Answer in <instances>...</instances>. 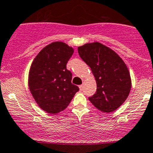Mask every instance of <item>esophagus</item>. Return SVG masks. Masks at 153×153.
Masks as SVG:
<instances>
[{"mask_svg":"<svg viewBox=\"0 0 153 153\" xmlns=\"http://www.w3.org/2000/svg\"><path fill=\"white\" fill-rule=\"evenodd\" d=\"M79 89H80L81 91H82V90L83 89V85H79Z\"/></svg>","mask_w":153,"mask_h":153,"instance_id":"34e87169","label":"esophagus"}]
</instances>
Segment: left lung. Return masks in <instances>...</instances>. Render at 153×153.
Returning <instances> with one entry per match:
<instances>
[{"instance_id":"1","label":"left lung","mask_w":153,"mask_h":153,"mask_svg":"<svg viewBox=\"0 0 153 153\" xmlns=\"http://www.w3.org/2000/svg\"><path fill=\"white\" fill-rule=\"evenodd\" d=\"M81 59L90 67L97 83L88 100L103 113H111L126 101L131 88L130 73L115 51L99 42L78 46Z\"/></svg>"}]
</instances>
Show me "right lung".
<instances>
[{
    "mask_svg": "<svg viewBox=\"0 0 153 153\" xmlns=\"http://www.w3.org/2000/svg\"><path fill=\"white\" fill-rule=\"evenodd\" d=\"M74 49L67 43H49L34 58L28 73V86L37 105L50 114L67 108L79 87L71 83L66 65Z\"/></svg>",
    "mask_w": 153,
    "mask_h": 153,
    "instance_id": "right-lung-1",
    "label": "right lung"
}]
</instances>
